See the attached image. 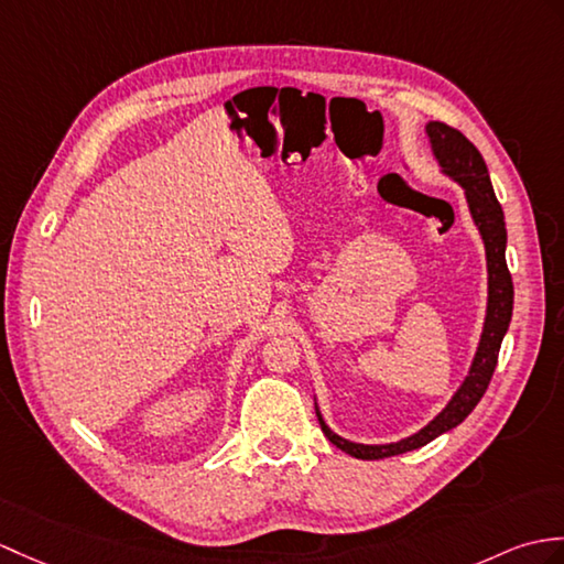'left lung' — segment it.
Here are the masks:
<instances>
[{"mask_svg": "<svg viewBox=\"0 0 564 564\" xmlns=\"http://www.w3.org/2000/svg\"><path fill=\"white\" fill-rule=\"evenodd\" d=\"M425 134L430 141L432 155L442 170V175L452 177L456 185L464 189L466 204L470 218H474L476 228L486 245V264H488V305H486V319H482L480 341L476 348V356L470 360L468 375L464 377L462 387L454 391V397L447 401V405L432 417V421L421 427L413 435L403 437L399 442L389 444H360L350 442L324 423L319 413L317 399H314V411H317L322 432L329 437L332 444L338 449L356 456L362 462L384 459V456H397L403 452H411L423 447V444L432 442L435 437L449 432L459 423H464L468 413L476 409L478 401L486 394L490 384V377L497 365V352H500L502 338L512 322V307H514V285L512 276L507 269V228H505V214L502 206L497 202L492 182L488 175V165L482 161L480 151L470 143L459 129H454L444 122H427Z\"/></svg>", "mask_w": 564, "mask_h": 564, "instance_id": "1", "label": "left lung"}]
</instances>
